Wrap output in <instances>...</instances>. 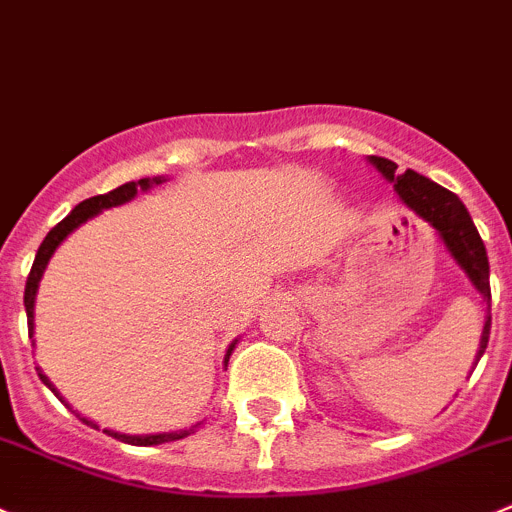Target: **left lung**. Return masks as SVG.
I'll return each instance as SVG.
<instances>
[{"mask_svg": "<svg viewBox=\"0 0 512 512\" xmlns=\"http://www.w3.org/2000/svg\"><path fill=\"white\" fill-rule=\"evenodd\" d=\"M369 164L389 184H394L396 197H399L404 207L412 209L417 217L432 224L434 232L439 234V240L447 247V252L465 270L472 288L482 295V303H487L485 326H482L480 348H477L475 356V361H480V356L487 348V338H490V262H487L485 245H482L480 232H477L470 212H467L457 194L434 184L432 179L417 174V171L407 169L404 174L396 176V164L384 159V156H369Z\"/></svg>", "mask_w": 512, "mask_h": 512, "instance_id": "1", "label": "left lung"}]
</instances>
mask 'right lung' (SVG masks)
I'll return each instance as SVG.
<instances>
[{"label":"right lung","mask_w":512,"mask_h":512,"mask_svg":"<svg viewBox=\"0 0 512 512\" xmlns=\"http://www.w3.org/2000/svg\"><path fill=\"white\" fill-rule=\"evenodd\" d=\"M164 181H166L164 176H154V179L128 181V184L118 186V189L108 191V194H98V197L85 199V202H80L78 207H75L73 212L68 214V217L62 219L60 224H55V227H52L50 232H47V237H45V240H42L40 250H37L35 262H32L30 278H27V285H25V310H27V331H30V338H32V333H35V295H37V288H40L42 272H45L47 262H50L52 252H55L57 247H60V242L65 240V237H68V234L73 232V229H78L80 224L88 222L90 217H95V214H100V212H103V209H111V207H118V204L131 202V199L136 197L138 191H148V189H151V186H159V184H164ZM234 343H237V341H234ZM234 343L227 348V356H224V366H227L229 356H232ZM37 374H40L42 384H45L47 389H50L52 394L57 396V399L65 401V399H62V396H60V391H57L55 386H52V381L47 379V376L42 374L40 369H37ZM65 407H68V404H65ZM78 417H80V414H78ZM80 419H83L85 424H90V427H93V429H98V424L90 422V419H85V417H80ZM199 424H202V422L191 424L189 429H179V432H164V434H121V432H113V429H103V432H105V434H111V437H116V439H121V442H126V444H138V447H151V444L176 442V439L189 437V434L197 432Z\"/></svg>","instance_id":"add662e5"}]
</instances>
